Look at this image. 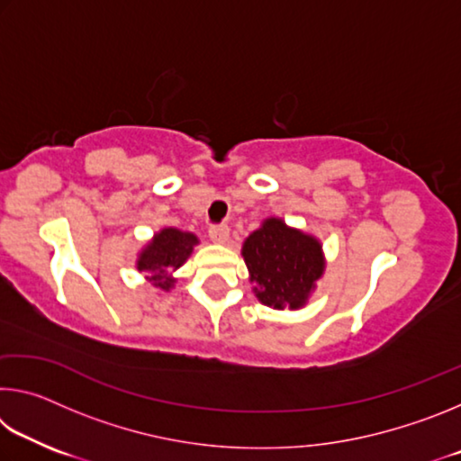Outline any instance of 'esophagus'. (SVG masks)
<instances>
[{"instance_id": "obj_1", "label": "esophagus", "mask_w": 461, "mask_h": 461, "mask_svg": "<svg viewBox=\"0 0 461 461\" xmlns=\"http://www.w3.org/2000/svg\"><path fill=\"white\" fill-rule=\"evenodd\" d=\"M209 238H212L213 244H225L230 240V228L228 225H213L209 230Z\"/></svg>"}]
</instances>
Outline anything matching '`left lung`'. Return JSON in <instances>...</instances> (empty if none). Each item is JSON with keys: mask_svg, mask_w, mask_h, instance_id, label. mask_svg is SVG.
Listing matches in <instances>:
<instances>
[{"mask_svg": "<svg viewBox=\"0 0 461 461\" xmlns=\"http://www.w3.org/2000/svg\"><path fill=\"white\" fill-rule=\"evenodd\" d=\"M241 256L256 299L278 311L305 307L325 272L319 238L291 228L280 217H267L258 230L249 233Z\"/></svg>", "mask_w": 461, "mask_h": 461, "instance_id": "1", "label": "left lung"}]
</instances>
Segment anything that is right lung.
Wrapping results in <instances>:
<instances>
[{"instance_id": "1", "label": "right lung", "mask_w": 461, "mask_h": 461, "mask_svg": "<svg viewBox=\"0 0 461 461\" xmlns=\"http://www.w3.org/2000/svg\"><path fill=\"white\" fill-rule=\"evenodd\" d=\"M199 244V238L191 231L178 228H162L156 231L152 240L140 249L136 268L144 272L146 280L160 291L175 288V272L189 260L193 248Z\"/></svg>"}]
</instances>
